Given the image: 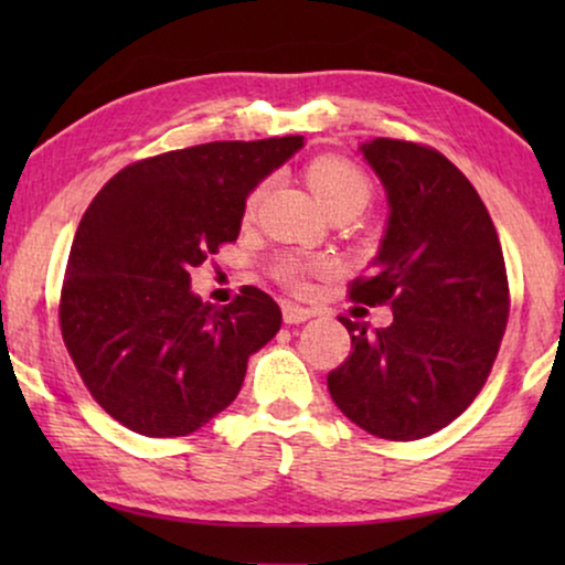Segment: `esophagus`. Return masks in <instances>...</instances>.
I'll return each instance as SVG.
<instances>
[{
	"mask_svg": "<svg viewBox=\"0 0 565 565\" xmlns=\"http://www.w3.org/2000/svg\"><path fill=\"white\" fill-rule=\"evenodd\" d=\"M313 316H316L313 308H303L298 303H290V300H285V303H282L285 323H303L308 319H313Z\"/></svg>",
	"mask_w": 565,
	"mask_h": 565,
	"instance_id": "1",
	"label": "esophagus"
}]
</instances>
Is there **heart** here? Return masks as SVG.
<instances>
[{"label": "heart", "instance_id": "heart-1", "mask_svg": "<svg viewBox=\"0 0 565 565\" xmlns=\"http://www.w3.org/2000/svg\"><path fill=\"white\" fill-rule=\"evenodd\" d=\"M308 182L319 200L329 213L334 211H354L360 213L362 207L370 203L373 188H370L367 174L362 172L358 164H352L350 159L342 157H321L308 164ZM262 195H265V182L254 184L249 195L244 200V215L252 218L257 213V205ZM331 265L327 259L319 257H306V254H282L273 262V275L275 280H280L285 288L290 290H303L308 277L316 273H327Z\"/></svg>", "mask_w": 565, "mask_h": 565}]
</instances>
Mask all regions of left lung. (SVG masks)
<instances>
[{
  "instance_id": "obj_1",
  "label": "left lung",
  "mask_w": 565,
  "mask_h": 565,
  "mask_svg": "<svg viewBox=\"0 0 565 565\" xmlns=\"http://www.w3.org/2000/svg\"><path fill=\"white\" fill-rule=\"evenodd\" d=\"M362 153L391 215L375 273L352 280L350 298L391 306L393 321L370 331L342 316L352 352L327 383L347 419L408 443L458 419L486 385L509 319L507 265L481 195L450 159L398 138Z\"/></svg>"
}]
</instances>
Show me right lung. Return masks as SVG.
<instances>
[{
    "label": "right lung",
    "mask_w": 565,
    "mask_h": 565,
    "mask_svg": "<svg viewBox=\"0 0 565 565\" xmlns=\"http://www.w3.org/2000/svg\"><path fill=\"white\" fill-rule=\"evenodd\" d=\"M303 136L213 141L134 161L92 200L61 285L58 323L92 398L143 437H184L238 396L280 306L244 285L203 303L190 269L236 242L244 200Z\"/></svg>",
    "instance_id": "right-lung-1"
}]
</instances>
